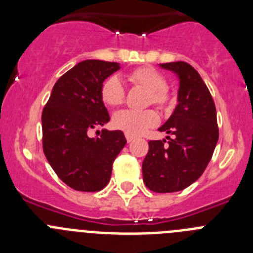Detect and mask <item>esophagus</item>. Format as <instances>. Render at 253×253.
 <instances>
[{
	"label": "esophagus",
	"instance_id": "esophagus-1",
	"mask_svg": "<svg viewBox=\"0 0 253 253\" xmlns=\"http://www.w3.org/2000/svg\"><path fill=\"white\" fill-rule=\"evenodd\" d=\"M125 137H126V140H128V143L133 142V140L135 139V137H133V135H130V134H126V133H125Z\"/></svg>",
	"mask_w": 253,
	"mask_h": 253
}]
</instances>
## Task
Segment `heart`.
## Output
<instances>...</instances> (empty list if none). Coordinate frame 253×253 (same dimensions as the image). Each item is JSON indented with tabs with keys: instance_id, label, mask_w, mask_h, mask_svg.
I'll list each match as a JSON object with an SVG mask.
<instances>
[{
	"instance_id": "obj_1",
	"label": "heart",
	"mask_w": 253,
	"mask_h": 253,
	"mask_svg": "<svg viewBox=\"0 0 253 253\" xmlns=\"http://www.w3.org/2000/svg\"><path fill=\"white\" fill-rule=\"evenodd\" d=\"M131 84L148 90L147 104H153L158 107H165L169 104L166 78L156 69L149 67H139L126 75ZM100 96L107 106H119L124 101L125 90L122 81L115 76L106 78L100 88ZM158 122L156 111L147 110H122L113 116V125L116 129L125 131L130 135H140L148 128Z\"/></svg>"
}]
</instances>
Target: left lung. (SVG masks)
Returning <instances> with one entry per match:
<instances>
[{
	"mask_svg": "<svg viewBox=\"0 0 253 253\" xmlns=\"http://www.w3.org/2000/svg\"><path fill=\"white\" fill-rule=\"evenodd\" d=\"M180 78L178 104L158 130L172 135L149 140L143 181L154 193H175L195 182L207 169L219 138L216 110L207 84L186 62L161 64Z\"/></svg>",
	"mask_w": 253,
	"mask_h": 253,
	"instance_id": "left-lung-1",
	"label": "left lung"
}]
</instances>
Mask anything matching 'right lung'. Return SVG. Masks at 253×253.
Listing matches in <instances>:
<instances>
[{"instance_id": "1", "label": "right lung", "mask_w": 253, "mask_h": 253, "mask_svg": "<svg viewBox=\"0 0 253 253\" xmlns=\"http://www.w3.org/2000/svg\"><path fill=\"white\" fill-rule=\"evenodd\" d=\"M115 62L88 59L55 82L42 114L43 151L58 177L77 191H100L110 181L113 163L126 139L122 130L90 129L110 120L100 96L102 82L119 69Z\"/></svg>"}]
</instances>
